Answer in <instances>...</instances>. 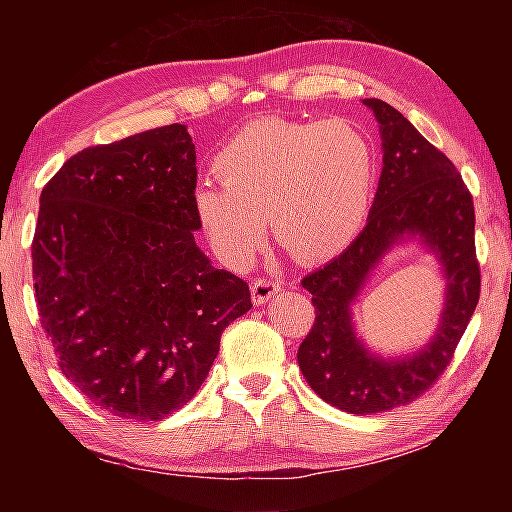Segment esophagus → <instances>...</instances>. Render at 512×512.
Here are the masks:
<instances>
[{
  "label": "esophagus",
  "mask_w": 512,
  "mask_h": 512,
  "mask_svg": "<svg viewBox=\"0 0 512 512\" xmlns=\"http://www.w3.org/2000/svg\"><path fill=\"white\" fill-rule=\"evenodd\" d=\"M282 289H284L282 282L268 280V277H257V280L253 282V289H250V293H253L255 305L262 307L275 296V293H280Z\"/></svg>",
  "instance_id": "obj_1"
}]
</instances>
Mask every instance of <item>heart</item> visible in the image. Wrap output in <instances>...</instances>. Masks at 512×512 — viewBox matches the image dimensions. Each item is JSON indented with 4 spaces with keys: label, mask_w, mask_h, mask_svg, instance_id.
Here are the masks:
<instances>
[{
    "label": "heart",
    "mask_w": 512,
    "mask_h": 512,
    "mask_svg": "<svg viewBox=\"0 0 512 512\" xmlns=\"http://www.w3.org/2000/svg\"><path fill=\"white\" fill-rule=\"evenodd\" d=\"M221 185L201 183L192 212L214 255L246 266L264 241L298 262L339 253L357 235L377 178L375 146L348 121L266 117L214 155Z\"/></svg>",
    "instance_id": "1"
}]
</instances>
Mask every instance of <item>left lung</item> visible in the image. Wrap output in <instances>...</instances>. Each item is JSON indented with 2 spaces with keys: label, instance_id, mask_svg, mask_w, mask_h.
Here are the masks:
<instances>
[{
  "label": "left lung",
  "instance_id": "obj_1",
  "mask_svg": "<svg viewBox=\"0 0 512 512\" xmlns=\"http://www.w3.org/2000/svg\"><path fill=\"white\" fill-rule=\"evenodd\" d=\"M363 103L379 124L384 167L361 235L302 280L316 320L298 348V366L320 400L372 415L413 402L443 375L479 302L481 273L474 203L452 160L386 101ZM411 238L437 257L446 280L444 311L424 349L384 358L362 343L351 307L385 253Z\"/></svg>",
  "mask_w": 512,
  "mask_h": 512
}]
</instances>
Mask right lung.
Instances as JSON below:
<instances>
[{
  "instance_id": "1",
  "label": "right lung",
  "mask_w": 512,
  "mask_h": 512,
  "mask_svg": "<svg viewBox=\"0 0 512 512\" xmlns=\"http://www.w3.org/2000/svg\"><path fill=\"white\" fill-rule=\"evenodd\" d=\"M196 146L171 124L90 146L40 194L33 287L63 375L117 418L196 395L248 284L196 246Z\"/></svg>"
}]
</instances>
